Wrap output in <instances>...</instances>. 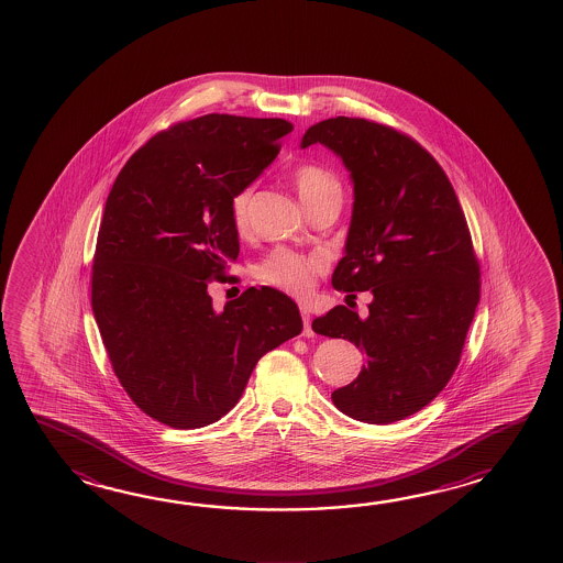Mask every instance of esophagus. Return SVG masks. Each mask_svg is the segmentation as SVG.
<instances>
[{
    "label": "esophagus",
    "mask_w": 563,
    "mask_h": 563,
    "mask_svg": "<svg viewBox=\"0 0 563 563\" xmlns=\"http://www.w3.org/2000/svg\"><path fill=\"white\" fill-rule=\"evenodd\" d=\"M299 313H301V320H303V335L311 338L313 330H311V316L308 306H299Z\"/></svg>",
    "instance_id": "1"
}]
</instances>
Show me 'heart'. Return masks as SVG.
<instances>
[{
    "label": "heart",
    "instance_id": "obj_1",
    "mask_svg": "<svg viewBox=\"0 0 563 563\" xmlns=\"http://www.w3.org/2000/svg\"><path fill=\"white\" fill-rule=\"evenodd\" d=\"M291 180L296 185L301 203L310 207L325 199H340V183L334 175L316 163H299L291 170ZM250 203H252V187H243L233 192L229 201V213L233 228L245 231L250 223ZM325 269L320 255H303L291 252L286 247H277L269 255H265L260 264L255 265V277L265 286L277 287L286 294L303 298L311 291L316 277Z\"/></svg>",
    "mask_w": 563,
    "mask_h": 563
}]
</instances>
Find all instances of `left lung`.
<instances>
[{
  "label": "left lung",
  "instance_id": "left-lung-1",
  "mask_svg": "<svg viewBox=\"0 0 563 563\" xmlns=\"http://www.w3.org/2000/svg\"><path fill=\"white\" fill-rule=\"evenodd\" d=\"M316 143L334 151L354 180L346 255L332 286L371 289L374 299L364 320L335 306L311 328L354 342L366 356L358 378L332 393L335 408L390 424L427 407L451 380L481 298V267L451 180L415 139L335 117L310 126L301 148Z\"/></svg>",
  "mask_w": 563,
  "mask_h": 563
}]
</instances>
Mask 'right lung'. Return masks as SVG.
Instances as JSON below:
<instances>
[{"mask_svg": "<svg viewBox=\"0 0 563 563\" xmlns=\"http://www.w3.org/2000/svg\"><path fill=\"white\" fill-rule=\"evenodd\" d=\"M284 119L205 114L155 134L108 195L92 264V311L132 402L173 429L238 405L257 360L298 335V306L250 287L216 310L207 286L240 255L229 201L279 153Z\"/></svg>", "mask_w": 563, "mask_h": 563, "instance_id": "right-lung-1", "label": "right lung"}]
</instances>
